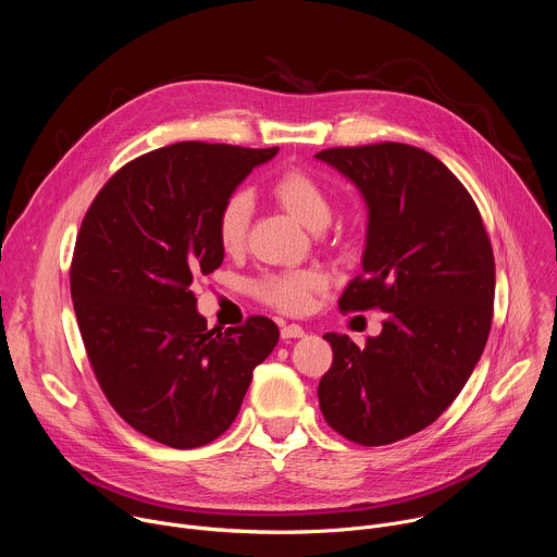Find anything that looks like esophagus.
Wrapping results in <instances>:
<instances>
[{"label":"esophagus","mask_w":557,"mask_h":557,"mask_svg":"<svg viewBox=\"0 0 557 557\" xmlns=\"http://www.w3.org/2000/svg\"><path fill=\"white\" fill-rule=\"evenodd\" d=\"M299 337H304V329L299 324L282 326V339H299Z\"/></svg>","instance_id":"34e87169"}]
</instances>
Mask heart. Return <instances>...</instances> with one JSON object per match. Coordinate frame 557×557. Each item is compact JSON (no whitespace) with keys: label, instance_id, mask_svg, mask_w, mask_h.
I'll return each mask as SVG.
<instances>
[{"label":"heart","instance_id":"1","mask_svg":"<svg viewBox=\"0 0 557 557\" xmlns=\"http://www.w3.org/2000/svg\"><path fill=\"white\" fill-rule=\"evenodd\" d=\"M269 191L282 209L312 231L324 228L333 215V202L326 187L304 170L282 172L271 183ZM251 213L253 202L247 194H233L224 200L215 218V235L224 251L233 253L243 249ZM256 288L267 304L284 312H301L310 306L314 293L329 288V275L320 269L267 273Z\"/></svg>","mask_w":557,"mask_h":557}]
</instances>
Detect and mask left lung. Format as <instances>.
Masks as SVG:
<instances>
[{
    "label": "left lung",
    "mask_w": 557,
    "mask_h": 557,
    "mask_svg": "<svg viewBox=\"0 0 557 557\" xmlns=\"http://www.w3.org/2000/svg\"><path fill=\"white\" fill-rule=\"evenodd\" d=\"M314 158L368 207L363 273L339 308L387 312L366 348L324 335L333 366L317 387L320 408L348 441L396 443L451 406L485 350L496 288L490 235L469 191L425 149L379 143Z\"/></svg>",
    "instance_id": "left-lung-1"
}]
</instances>
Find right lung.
I'll return each mask as SVG.
<instances>
[{"instance_id": "1", "label": "right lung", "mask_w": 557, "mask_h": 557, "mask_svg": "<svg viewBox=\"0 0 557 557\" xmlns=\"http://www.w3.org/2000/svg\"><path fill=\"white\" fill-rule=\"evenodd\" d=\"M277 151L187 140L143 153L106 183L76 235L70 293L97 381L125 423L163 445L226 432L277 346L260 314L209 331L191 293L224 260L220 207Z\"/></svg>"}]
</instances>
